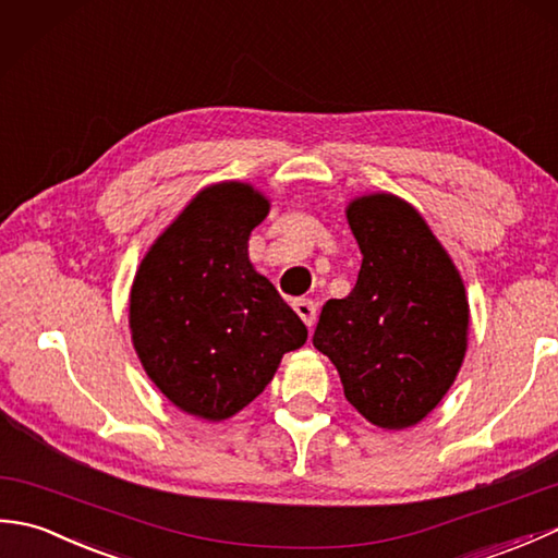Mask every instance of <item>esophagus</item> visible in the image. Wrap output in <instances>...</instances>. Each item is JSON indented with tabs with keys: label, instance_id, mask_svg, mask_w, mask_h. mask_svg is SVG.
I'll use <instances>...</instances> for the list:
<instances>
[{
	"label": "esophagus",
	"instance_id": "34e87169",
	"mask_svg": "<svg viewBox=\"0 0 558 558\" xmlns=\"http://www.w3.org/2000/svg\"><path fill=\"white\" fill-rule=\"evenodd\" d=\"M292 306H294V312L300 314L302 322L306 324V328H312L316 322V304L312 300H298Z\"/></svg>",
	"mask_w": 558,
	"mask_h": 558
}]
</instances>
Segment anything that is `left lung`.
<instances>
[{"label":"left lung","mask_w":558,"mask_h":558,"mask_svg":"<svg viewBox=\"0 0 558 558\" xmlns=\"http://www.w3.org/2000/svg\"><path fill=\"white\" fill-rule=\"evenodd\" d=\"M357 286L328 300L314 348L336 364L350 405L381 429H410L444 400L468 352L460 270L422 213L388 192L354 196Z\"/></svg>","instance_id":"1"}]
</instances>
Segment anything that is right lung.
<instances>
[{
	"mask_svg": "<svg viewBox=\"0 0 558 558\" xmlns=\"http://www.w3.org/2000/svg\"><path fill=\"white\" fill-rule=\"evenodd\" d=\"M270 201L248 182L204 186L141 258L129 330L148 378L177 410L222 422L306 342L272 282L248 260V236Z\"/></svg>",
	"mask_w": 558,
	"mask_h": 558,
	"instance_id": "add662e5",
	"label": "right lung"
}]
</instances>
